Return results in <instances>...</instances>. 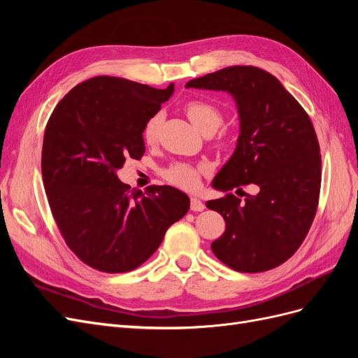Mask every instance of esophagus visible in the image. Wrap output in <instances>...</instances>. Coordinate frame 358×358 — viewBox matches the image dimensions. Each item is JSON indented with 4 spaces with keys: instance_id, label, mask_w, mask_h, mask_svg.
I'll list each match as a JSON object with an SVG mask.
<instances>
[{
    "instance_id": "obj_1",
    "label": "esophagus",
    "mask_w": 358,
    "mask_h": 358,
    "mask_svg": "<svg viewBox=\"0 0 358 358\" xmlns=\"http://www.w3.org/2000/svg\"><path fill=\"white\" fill-rule=\"evenodd\" d=\"M191 210L192 212H201L204 210V203L196 197L191 199Z\"/></svg>"
}]
</instances>
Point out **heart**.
Here are the masks:
<instances>
[{"label":"heart","instance_id":"heart-1","mask_svg":"<svg viewBox=\"0 0 358 358\" xmlns=\"http://www.w3.org/2000/svg\"><path fill=\"white\" fill-rule=\"evenodd\" d=\"M185 113L192 125L200 133H215L222 124V113L218 107L208 103L194 100L187 103ZM159 127V116L155 115L149 119L143 129V137L146 143H154ZM200 167L188 164V162H175L170 167L162 170V176L173 185L182 189H196L199 187Z\"/></svg>","mask_w":358,"mask_h":358}]
</instances>
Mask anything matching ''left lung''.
<instances>
[{
    "label": "left lung",
    "instance_id": "1",
    "mask_svg": "<svg viewBox=\"0 0 358 358\" xmlns=\"http://www.w3.org/2000/svg\"><path fill=\"white\" fill-rule=\"evenodd\" d=\"M185 88L229 92L239 113L236 149L212 187L257 188L245 201L229 192L206 203L225 221L213 254L237 272L278 267L305 241L318 206L321 155L308 113L275 76L252 66L227 67Z\"/></svg>",
    "mask_w": 358,
    "mask_h": 358
}]
</instances>
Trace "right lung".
Wrapping results in <instances>:
<instances>
[{"label": "right lung", "instance_id": "obj_1", "mask_svg": "<svg viewBox=\"0 0 358 358\" xmlns=\"http://www.w3.org/2000/svg\"><path fill=\"white\" fill-rule=\"evenodd\" d=\"M175 92L110 76L79 83L52 112L41 175L71 251L100 272H129L152 255L189 197L162 185L129 189L116 171L145 154L143 129Z\"/></svg>", "mask_w": 358, "mask_h": 358}]
</instances>
